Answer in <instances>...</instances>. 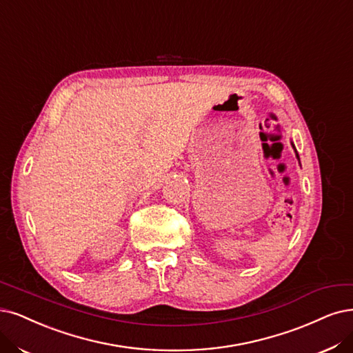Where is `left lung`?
Instances as JSON below:
<instances>
[{
  "instance_id": "obj_1",
  "label": "left lung",
  "mask_w": 353,
  "mask_h": 353,
  "mask_svg": "<svg viewBox=\"0 0 353 353\" xmlns=\"http://www.w3.org/2000/svg\"><path fill=\"white\" fill-rule=\"evenodd\" d=\"M296 157H298V154H296ZM298 160H299V159H298Z\"/></svg>"
}]
</instances>
